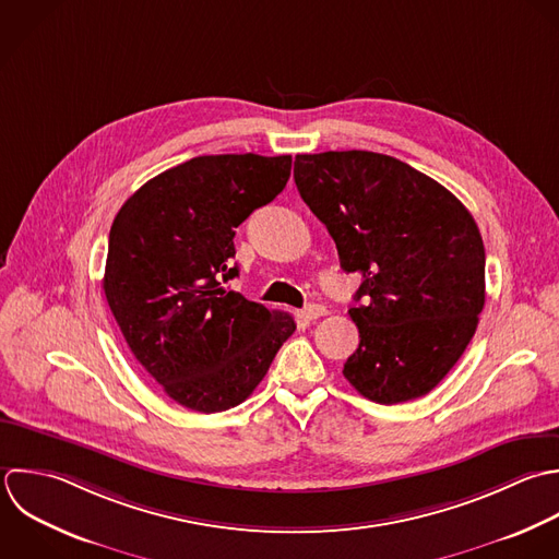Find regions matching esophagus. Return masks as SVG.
I'll return each mask as SVG.
<instances>
[{
    "label": "esophagus",
    "mask_w": 559,
    "mask_h": 559,
    "mask_svg": "<svg viewBox=\"0 0 559 559\" xmlns=\"http://www.w3.org/2000/svg\"><path fill=\"white\" fill-rule=\"evenodd\" d=\"M302 316H305L307 320H318V318L326 316V307H324V305H309V307H305Z\"/></svg>",
    "instance_id": "obj_1"
}]
</instances>
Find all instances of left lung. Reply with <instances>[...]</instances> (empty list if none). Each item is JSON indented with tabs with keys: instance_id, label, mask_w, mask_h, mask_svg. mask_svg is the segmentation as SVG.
<instances>
[{
	"instance_id": "8db88e82",
	"label": "left lung",
	"mask_w": 559,
	"mask_h": 559,
	"mask_svg": "<svg viewBox=\"0 0 559 559\" xmlns=\"http://www.w3.org/2000/svg\"><path fill=\"white\" fill-rule=\"evenodd\" d=\"M300 198L359 272L348 313L359 348L346 381L396 405L429 394L471 344L486 302V250L471 211L440 182L377 152L298 154Z\"/></svg>"
}]
</instances>
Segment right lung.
<instances>
[{"instance_id":"obj_1","label":"right lung","mask_w":559,"mask_h":559,"mask_svg":"<svg viewBox=\"0 0 559 559\" xmlns=\"http://www.w3.org/2000/svg\"><path fill=\"white\" fill-rule=\"evenodd\" d=\"M289 174V154L195 156L147 180L112 219L106 302L136 361L187 409L243 403L296 331L289 313L224 287L239 274L235 228Z\"/></svg>"}]
</instances>
